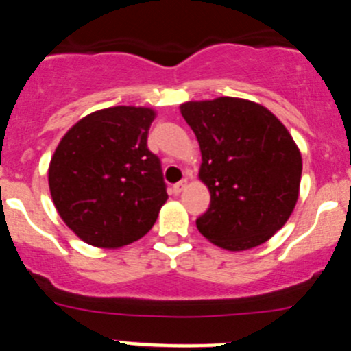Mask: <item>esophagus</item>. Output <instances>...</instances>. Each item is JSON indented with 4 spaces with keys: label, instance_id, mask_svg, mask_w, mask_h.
Masks as SVG:
<instances>
[{
    "label": "esophagus",
    "instance_id": "esophagus-1",
    "mask_svg": "<svg viewBox=\"0 0 351 351\" xmlns=\"http://www.w3.org/2000/svg\"><path fill=\"white\" fill-rule=\"evenodd\" d=\"M184 188H186V181H181V182H178V184H173L172 186L173 195H179L182 190H184Z\"/></svg>",
    "mask_w": 351,
    "mask_h": 351
}]
</instances>
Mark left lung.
Segmentation results:
<instances>
[{
    "label": "left lung",
    "mask_w": 351,
    "mask_h": 351,
    "mask_svg": "<svg viewBox=\"0 0 351 351\" xmlns=\"http://www.w3.org/2000/svg\"><path fill=\"white\" fill-rule=\"evenodd\" d=\"M179 108L200 145L198 179L210 193L198 232L226 251L267 243L299 200L302 156L287 126L263 105L234 96Z\"/></svg>",
    "instance_id": "8db88e82"
}]
</instances>
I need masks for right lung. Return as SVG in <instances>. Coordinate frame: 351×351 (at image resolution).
I'll return each mask as SVG.
<instances>
[{"instance_id":"1","label":"right lung","mask_w":351,"mask_h":351,"mask_svg":"<svg viewBox=\"0 0 351 351\" xmlns=\"http://www.w3.org/2000/svg\"><path fill=\"white\" fill-rule=\"evenodd\" d=\"M151 107L117 105L84 116L56 147L49 190L80 241L117 250L144 237L167 202L158 156L147 149Z\"/></svg>"}]
</instances>
